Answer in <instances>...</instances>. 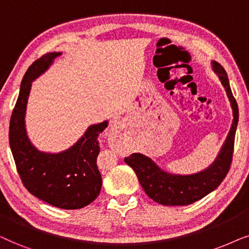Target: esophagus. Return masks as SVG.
<instances>
[{
  "label": "esophagus",
  "mask_w": 249,
  "mask_h": 249,
  "mask_svg": "<svg viewBox=\"0 0 249 249\" xmlns=\"http://www.w3.org/2000/svg\"><path fill=\"white\" fill-rule=\"evenodd\" d=\"M122 126H123L122 122H116L114 124V126L111 127V130H112V132H118L122 128Z\"/></svg>",
  "instance_id": "34e87169"
}]
</instances>
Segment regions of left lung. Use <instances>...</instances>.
Listing matches in <instances>:
<instances>
[{
  "label": "left lung",
  "instance_id": "left-lung-1",
  "mask_svg": "<svg viewBox=\"0 0 249 249\" xmlns=\"http://www.w3.org/2000/svg\"><path fill=\"white\" fill-rule=\"evenodd\" d=\"M212 67L224 86L233 114L232 125L213 164L199 173L178 175L163 171L155 161L142 154H132L130 157L124 159L125 163L134 170L145 194L156 203L164 206H184L194 204L214 191L230 170L239 111L236 99L231 92L227 71L216 61H212Z\"/></svg>",
  "mask_w": 249,
  "mask_h": 249
}]
</instances>
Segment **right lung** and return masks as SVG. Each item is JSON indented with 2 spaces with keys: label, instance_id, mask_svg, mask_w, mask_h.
<instances>
[{
  "label": "right lung",
  "instance_id": "add662e5",
  "mask_svg": "<svg viewBox=\"0 0 249 249\" xmlns=\"http://www.w3.org/2000/svg\"><path fill=\"white\" fill-rule=\"evenodd\" d=\"M60 54L61 52L46 53L26 71L10 119L9 142L17 171L32 195L62 210H78L91 204L100 194L98 137L108 126V122L91 125L72 147L58 154L37 150L28 139L25 126L32 82L48 71Z\"/></svg>",
  "mask_w": 249,
  "mask_h": 249
}]
</instances>
